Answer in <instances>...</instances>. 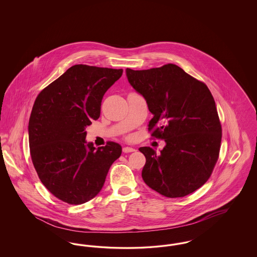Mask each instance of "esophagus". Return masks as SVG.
<instances>
[{
    "instance_id": "34e87169",
    "label": "esophagus",
    "mask_w": 257,
    "mask_h": 257,
    "mask_svg": "<svg viewBox=\"0 0 257 257\" xmlns=\"http://www.w3.org/2000/svg\"><path fill=\"white\" fill-rule=\"evenodd\" d=\"M134 151H136V149L133 147H123V152L124 153H130V152H134Z\"/></svg>"
}]
</instances>
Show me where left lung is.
Returning <instances> with one entry per match:
<instances>
[{
  "label": "left lung",
  "instance_id": "8db88e82",
  "mask_svg": "<svg viewBox=\"0 0 257 257\" xmlns=\"http://www.w3.org/2000/svg\"><path fill=\"white\" fill-rule=\"evenodd\" d=\"M135 90L153 114L148 130L166 142L160 154L140 147L149 188L167 197H182L209 179L220 153L221 126L207 86L169 63L147 70L126 69Z\"/></svg>",
  "mask_w": 257,
  "mask_h": 257
}]
</instances>
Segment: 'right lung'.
<instances>
[{"mask_svg":"<svg viewBox=\"0 0 257 257\" xmlns=\"http://www.w3.org/2000/svg\"><path fill=\"white\" fill-rule=\"evenodd\" d=\"M122 69L76 64L37 96L29 120L31 157L37 175L51 194L69 204L97 196L120 145L86 143V128L100 116L105 92Z\"/></svg>","mask_w":257,"mask_h":257,"instance_id":"1","label":"right lung"}]
</instances>
